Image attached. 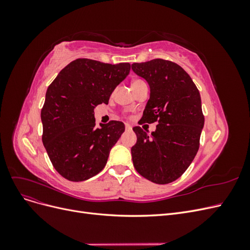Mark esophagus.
I'll use <instances>...</instances> for the list:
<instances>
[{"mask_svg":"<svg viewBox=\"0 0 250 250\" xmlns=\"http://www.w3.org/2000/svg\"><path fill=\"white\" fill-rule=\"evenodd\" d=\"M125 129L127 131H130V130H132V126L130 124H125Z\"/></svg>","mask_w":250,"mask_h":250,"instance_id":"esophagus-1","label":"esophagus"}]
</instances>
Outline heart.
I'll list each match as a JSON object with an SVG mask.
<instances>
[{
    "mask_svg": "<svg viewBox=\"0 0 250 250\" xmlns=\"http://www.w3.org/2000/svg\"><path fill=\"white\" fill-rule=\"evenodd\" d=\"M144 80H142V79H137V80H134L133 81V83H132V85H134V84H138V83H141V82H143Z\"/></svg>",
    "mask_w": 250,
    "mask_h": 250,
    "instance_id": "heart-1",
    "label": "heart"
}]
</instances>
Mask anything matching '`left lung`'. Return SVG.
I'll use <instances>...</instances> for the list:
<instances>
[{
    "label": "left lung",
    "instance_id": "1",
    "mask_svg": "<svg viewBox=\"0 0 250 250\" xmlns=\"http://www.w3.org/2000/svg\"><path fill=\"white\" fill-rule=\"evenodd\" d=\"M131 67L150 86L141 121L158 123L151 134L133 127L138 138L131 148L133 166L154 184H170L186 172L199 149L204 125L199 90L183 67L170 60L135 62Z\"/></svg>",
    "mask_w": 250,
    "mask_h": 250
}]
</instances>
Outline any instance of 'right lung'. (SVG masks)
I'll return each instance as SVG.
<instances>
[{"instance_id": "1", "label": "right lung", "mask_w": 250, "mask_h": 250, "mask_svg": "<svg viewBox=\"0 0 250 250\" xmlns=\"http://www.w3.org/2000/svg\"><path fill=\"white\" fill-rule=\"evenodd\" d=\"M130 64L78 58L49 85L42 108V143L55 170L67 180L83 181L106 165L109 151L125 130L120 121L97 128L94 108L108 103Z\"/></svg>"}]
</instances>
